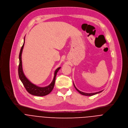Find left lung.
<instances>
[{"instance_id": "1", "label": "left lung", "mask_w": 128, "mask_h": 128, "mask_svg": "<svg viewBox=\"0 0 128 128\" xmlns=\"http://www.w3.org/2000/svg\"><path fill=\"white\" fill-rule=\"evenodd\" d=\"M74 84V87L75 88V89H76V90L80 93V94H82V95H85V96H93V95H95V94H98V93H101V92H102V91H99V92H96V93H84V92H81V91H79L76 87H75V85H74V84Z\"/></svg>"}]
</instances>
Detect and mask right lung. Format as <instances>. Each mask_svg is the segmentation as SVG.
Listing matches in <instances>:
<instances>
[{"instance_id":"obj_1","label":"right lung","mask_w":128,"mask_h":128,"mask_svg":"<svg viewBox=\"0 0 128 128\" xmlns=\"http://www.w3.org/2000/svg\"><path fill=\"white\" fill-rule=\"evenodd\" d=\"M25 39V38H24ZM25 40H24L23 44L21 48L19 55V64L18 66V75L20 78V80L22 82V84H23L25 88L27 90V91L30 94L36 96H44L48 94H49L53 90L55 82L56 76L57 73L59 70L61 68V67L58 68L54 72V76L53 79L50 84L46 87H41L36 86V85L32 83L25 76L23 69H22V60H21V55L22 53V50L24 45Z\"/></svg>"}]
</instances>
